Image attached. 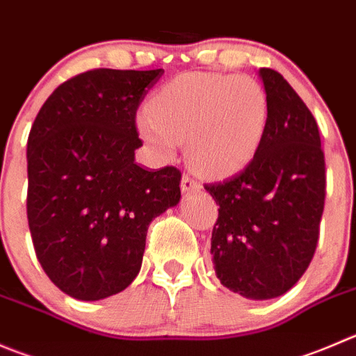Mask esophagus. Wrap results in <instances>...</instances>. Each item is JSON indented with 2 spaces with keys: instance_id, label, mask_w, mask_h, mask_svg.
<instances>
[{
  "instance_id": "1",
  "label": "esophagus",
  "mask_w": 356,
  "mask_h": 356,
  "mask_svg": "<svg viewBox=\"0 0 356 356\" xmlns=\"http://www.w3.org/2000/svg\"><path fill=\"white\" fill-rule=\"evenodd\" d=\"M200 188H202V184H200L198 181H195L191 175H188V174L182 175V181H181L182 193H196V191H200Z\"/></svg>"
}]
</instances>
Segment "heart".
<instances>
[{
    "mask_svg": "<svg viewBox=\"0 0 356 356\" xmlns=\"http://www.w3.org/2000/svg\"><path fill=\"white\" fill-rule=\"evenodd\" d=\"M149 108L137 118L140 136L167 156L186 140L189 165L207 177L243 168L261 146L270 115L255 79L213 72L179 74L161 86Z\"/></svg>",
    "mask_w": 356,
    "mask_h": 356,
    "instance_id": "1",
    "label": "heart"
}]
</instances>
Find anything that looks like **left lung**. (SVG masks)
Masks as SVG:
<instances>
[{
    "label": "left lung",
    "instance_id": "8db88e82",
    "mask_svg": "<svg viewBox=\"0 0 356 356\" xmlns=\"http://www.w3.org/2000/svg\"><path fill=\"white\" fill-rule=\"evenodd\" d=\"M270 104L254 160L205 189L219 203L213 270L224 287L254 301L285 294L315 254L325 200L318 125L287 79L259 69Z\"/></svg>",
    "mask_w": 356,
    "mask_h": 356
}]
</instances>
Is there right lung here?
<instances>
[{
  "label": "right lung",
  "mask_w": 356,
  "mask_h": 356,
  "mask_svg": "<svg viewBox=\"0 0 356 356\" xmlns=\"http://www.w3.org/2000/svg\"><path fill=\"white\" fill-rule=\"evenodd\" d=\"M163 69H94L58 85L27 139V219L38 261L79 301L125 291L151 220L181 202V172L136 163V113Z\"/></svg>",
  "instance_id": "right-lung-1"
}]
</instances>
